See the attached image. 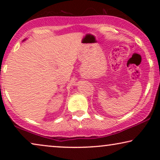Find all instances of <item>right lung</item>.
Listing matches in <instances>:
<instances>
[{
    "instance_id": "obj_1",
    "label": "right lung",
    "mask_w": 160,
    "mask_h": 160,
    "mask_svg": "<svg viewBox=\"0 0 160 160\" xmlns=\"http://www.w3.org/2000/svg\"><path fill=\"white\" fill-rule=\"evenodd\" d=\"M25 40H24V41H25Z\"/></svg>"
}]
</instances>
